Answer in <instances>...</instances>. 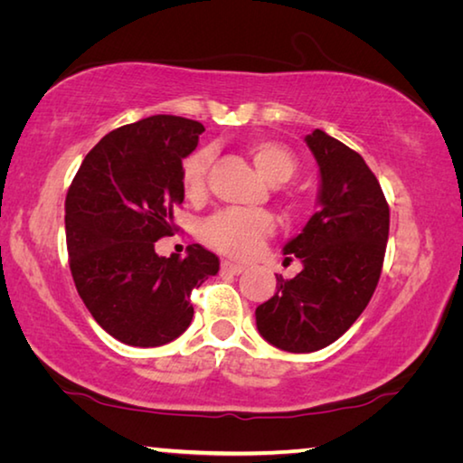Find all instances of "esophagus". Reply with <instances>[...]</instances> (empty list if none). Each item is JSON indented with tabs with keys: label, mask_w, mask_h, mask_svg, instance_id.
Listing matches in <instances>:
<instances>
[{
	"label": "esophagus",
	"mask_w": 463,
	"mask_h": 463,
	"mask_svg": "<svg viewBox=\"0 0 463 463\" xmlns=\"http://www.w3.org/2000/svg\"><path fill=\"white\" fill-rule=\"evenodd\" d=\"M221 271L222 273H231V276H239V273L245 271V265L232 263V261H222L221 263Z\"/></svg>",
	"instance_id": "34e87169"
}]
</instances>
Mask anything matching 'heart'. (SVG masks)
I'll return each mask as SVG.
<instances>
[{"label": "heart", "mask_w": 463, "mask_h": 463, "mask_svg": "<svg viewBox=\"0 0 463 463\" xmlns=\"http://www.w3.org/2000/svg\"><path fill=\"white\" fill-rule=\"evenodd\" d=\"M250 156H253L257 169L271 184H286L296 175L298 161L294 153L284 145L273 140H257L250 145ZM213 163V151L210 148H195L185 155L179 163V182L187 200H202L206 194L208 169ZM273 216L263 210H221L203 221L200 226V237L208 247H213L229 257L255 255L263 241L273 232Z\"/></svg>", "instance_id": "1"}]
</instances>
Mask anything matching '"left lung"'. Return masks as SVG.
<instances>
[{
    "label": "left lung",
    "mask_w": 463,
    "mask_h": 463,
    "mask_svg": "<svg viewBox=\"0 0 463 463\" xmlns=\"http://www.w3.org/2000/svg\"><path fill=\"white\" fill-rule=\"evenodd\" d=\"M307 145L320 169V208L284 247L304 269L276 276V294L255 310L263 339L289 354L323 349L355 323L380 281L390 231L388 202L364 156L318 128Z\"/></svg>",
    "instance_id": "obj_1"
}]
</instances>
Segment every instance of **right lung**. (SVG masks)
Instances as JSON below:
<instances>
[{"label": "right lung", "instance_id": "right-lung-1", "mask_svg": "<svg viewBox=\"0 0 463 463\" xmlns=\"http://www.w3.org/2000/svg\"><path fill=\"white\" fill-rule=\"evenodd\" d=\"M203 127L151 116L109 132L85 155L65 200L69 268L77 292L108 335L132 347H159L192 323L190 294L221 261L202 245L159 257L155 242L177 231L184 202L179 163Z\"/></svg>", "mask_w": 463, "mask_h": 463}]
</instances>
